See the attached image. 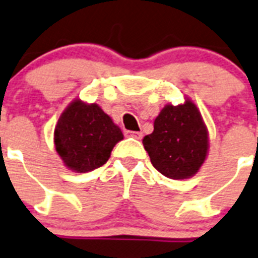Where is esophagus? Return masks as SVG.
I'll return each instance as SVG.
<instances>
[{
    "label": "esophagus",
    "mask_w": 258,
    "mask_h": 258,
    "mask_svg": "<svg viewBox=\"0 0 258 258\" xmlns=\"http://www.w3.org/2000/svg\"><path fill=\"white\" fill-rule=\"evenodd\" d=\"M127 135L128 136H133V138H135V139H142L143 138V134L142 133H139V131H128V133H127Z\"/></svg>",
    "instance_id": "1"
}]
</instances>
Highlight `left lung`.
Segmentation results:
<instances>
[{"label":"left lung","mask_w":258,"mask_h":258,"mask_svg":"<svg viewBox=\"0 0 258 258\" xmlns=\"http://www.w3.org/2000/svg\"><path fill=\"white\" fill-rule=\"evenodd\" d=\"M143 144L161 174L182 179L198 172L206 159L209 138L201 112L186 99L183 105H168L161 110L153 133L144 136Z\"/></svg>","instance_id":"left-lung-1"}]
</instances>
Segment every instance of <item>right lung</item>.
<instances>
[{"instance_id": "add662e5", "label": "right lung", "mask_w": 258, "mask_h": 258, "mask_svg": "<svg viewBox=\"0 0 258 258\" xmlns=\"http://www.w3.org/2000/svg\"><path fill=\"white\" fill-rule=\"evenodd\" d=\"M123 134L98 105L76 99L55 127V147L69 169L79 173L105 165Z\"/></svg>"}]
</instances>
